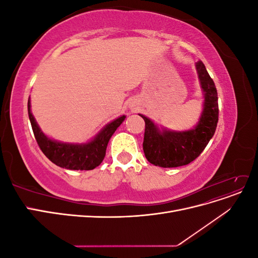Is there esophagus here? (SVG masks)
<instances>
[{
  "instance_id": "obj_1",
  "label": "esophagus",
  "mask_w": 258,
  "mask_h": 258,
  "mask_svg": "<svg viewBox=\"0 0 258 258\" xmlns=\"http://www.w3.org/2000/svg\"><path fill=\"white\" fill-rule=\"evenodd\" d=\"M132 105V107H135V104H131Z\"/></svg>"
}]
</instances>
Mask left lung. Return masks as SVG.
I'll return each mask as SVG.
<instances>
[{"mask_svg": "<svg viewBox=\"0 0 258 258\" xmlns=\"http://www.w3.org/2000/svg\"><path fill=\"white\" fill-rule=\"evenodd\" d=\"M196 70L205 95V103L200 119L194 129L181 132L167 129L160 131L150 118L139 114L145 121V157L155 166L175 168L188 165L202 153L214 136L218 121L217 90L202 61L197 62Z\"/></svg>", "mask_w": 258, "mask_h": 258, "instance_id": "obj_1", "label": "left lung"}]
</instances>
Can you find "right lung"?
Here are the masks:
<instances>
[{
  "label": "right lung",
  "mask_w": 258,
  "mask_h": 258,
  "mask_svg": "<svg viewBox=\"0 0 258 258\" xmlns=\"http://www.w3.org/2000/svg\"><path fill=\"white\" fill-rule=\"evenodd\" d=\"M28 114L35 140L44 155L54 165L70 170H92L98 167L105 157L106 146L111 137L126 118L122 115L107 123L88 143L72 144L53 141L43 134L31 113L30 99L28 100Z\"/></svg>",
  "instance_id": "1"
}]
</instances>
